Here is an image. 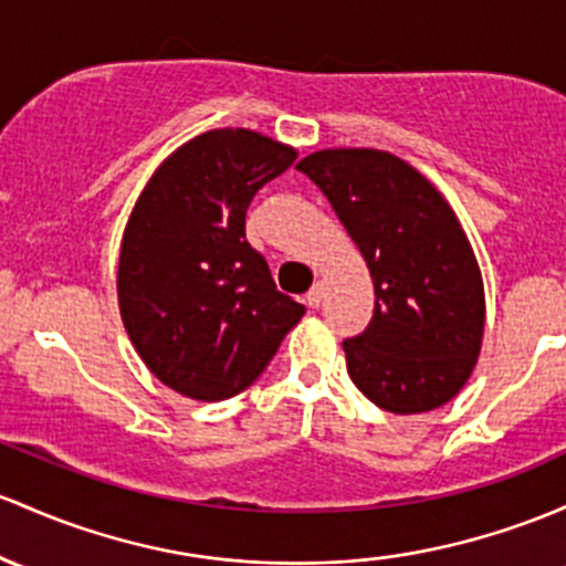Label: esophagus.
I'll use <instances>...</instances> for the list:
<instances>
[{
	"label": "esophagus",
	"mask_w": 566,
	"mask_h": 566,
	"mask_svg": "<svg viewBox=\"0 0 566 566\" xmlns=\"http://www.w3.org/2000/svg\"><path fill=\"white\" fill-rule=\"evenodd\" d=\"M322 301H325V284L316 282L314 287L306 293V303H308V306H312V308H319Z\"/></svg>",
	"instance_id": "34e87169"
}]
</instances>
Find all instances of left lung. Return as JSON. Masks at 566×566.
<instances>
[{"instance_id":"left-lung-1","label":"left lung","mask_w":566,"mask_h":566,"mask_svg":"<svg viewBox=\"0 0 566 566\" xmlns=\"http://www.w3.org/2000/svg\"><path fill=\"white\" fill-rule=\"evenodd\" d=\"M295 169L325 192L374 276V319L344 340L352 381L392 413L449 402L483 338L481 271L451 207L392 153L319 150Z\"/></svg>"}]
</instances>
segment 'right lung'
Listing matches in <instances>:
<instances>
[{
	"mask_svg": "<svg viewBox=\"0 0 566 566\" xmlns=\"http://www.w3.org/2000/svg\"><path fill=\"white\" fill-rule=\"evenodd\" d=\"M293 160L282 142L217 128L169 155L136 201L117 301L134 349L174 392L207 402L244 392L306 314L244 231L254 192Z\"/></svg>",
	"mask_w": 566,
	"mask_h": 566,
	"instance_id": "obj_1",
	"label": "right lung"
}]
</instances>
